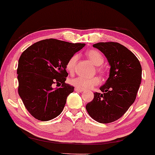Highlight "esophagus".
Masks as SVG:
<instances>
[{
	"label": "esophagus",
	"mask_w": 155,
	"mask_h": 155,
	"mask_svg": "<svg viewBox=\"0 0 155 155\" xmlns=\"http://www.w3.org/2000/svg\"><path fill=\"white\" fill-rule=\"evenodd\" d=\"M74 91H76V92H83V90L78 88V87H74Z\"/></svg>",
	"instance_id": "34e87169"
}]
</instances>
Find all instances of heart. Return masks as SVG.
<instances>
[{
    "instance_id": "obj_1",
    "label": "heart",
    "mask_w": 155,
    "mask_h": 155,
    "mask_svg": "<svg viewBox=\"0 0 155 155\" xmlns=\"http://www.w3.org/2000/svg\"><path fill=\"white\" fill-rule=\"evenodd\" d=\"M87 58L92 62L95 66H97V71L101 74V77L105 75L104 69L100 65L104 62V57L100 51L96 49H89L85 52ZM78 60V55L73 54L69 58L66 63V70L70 73H73L75 70V66ZM100 83V79L97 76L91 78L78 77L70 80V83L73 86L82 90H89L98 85Z\"/></svg>"
}]
</instances>
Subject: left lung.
<instances>
[{
	"label": "left lung",
	"instance_id": "left-lung-1",
	"mask_svg": "<svg viewBox=\"0 0 155 155\" xmlns=\"http://www.w3.org/2000/svg\"><path fill=\"white\" fill-rule=\"evenodd\" d=\"M93 47L104 54L110 66L109 78L94 93L93 100L85 106L91 118L99 123L118 120L136 99L142 81V66L137 57L117 42H99Z\"/></svg>",
	"mask_w": 155,
	"mask_h": 155
}]
</instances>
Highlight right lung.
Listing matches in <instances>:
<instances>
[{"instance_id": "add662e5", "label": "right lung", "mask_w": 155, "mask_h": 155, "mask_svg": "<svg viewBox=\"0 0 155 155\" xmlns=\"http://www.w3.org/2000/svg\"><path fill=\"white\" fill-rule=\"evenodd\" d=\"M85 44L49 39L30 46L18 60V92L32 116L46 121L62 113L74 87L65 83L66 63ZM61 86L54 89L53 85Z\"/></svg>"}]
</instances>
